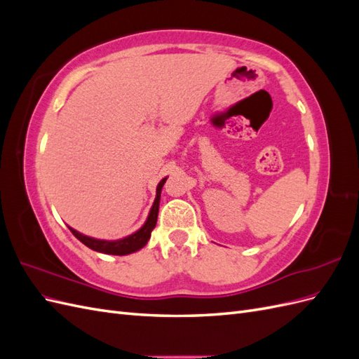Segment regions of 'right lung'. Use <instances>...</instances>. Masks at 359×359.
Returning a JSON list of instances; mask_svg holds the SVG:
<instances>
[{
    "label": "right lung",
    "instance_id": "right-lung-1",
    "mask_svg": "<svg viewBox=\"0 0 359 359\" xmlns=\"http://www.w3.org/2000/svg\"><path fill=\"white\" fill-rule=\"evenodd\" d=\"M168 178H163L158 186H157V194H156V201L153 203V208L149 211L148 219L145 222V224L140 227V229L132 235H128L123 240H116V241H104V240H95V238H90L86 235L79 233L78 231L69 229L72 231V233L78 238V240L85 244L88 248L94 250V252H100L104 255H115V256H124V255H130V253H135L137 250L142 248L151 236V232L157 224V215H158V205H160V193H161V187L163 184L166 182Z\"/></svg>",
    "mask_w": 359,
    "mask_h": 359
}]
</instances>
